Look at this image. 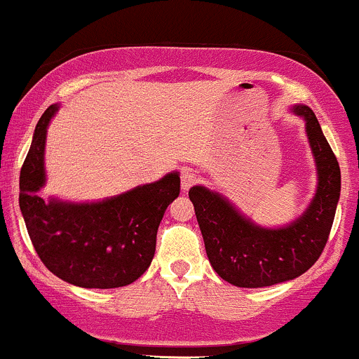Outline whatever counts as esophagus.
Wrapping results in <instances>:
<instances>
[{
  "instance_id": "1",
  "label": "esophagus",
  "mask_w": 359,
  "mask_h": 359,
  "mask_svg": "<svg viewBox=\"0 0 359 359\" xmlns=\"http://www.w3.org/2000/svg\"><path fill=\"white\" fill-rule=\"evenodd\" d=\"M196 182H197L196 172H194L192 168L184 167L182 170H180V187H182V191H189L191 185H194Z\"/></svg>"
}]
</instances>
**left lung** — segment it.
I'll list each match as a JSON object with an SVG mask.
<instances>
[{"mask_svg":"<svg viewBox=\"0 0 359 359\" xmlns=\"http://www.w3.org/2000/svg\"><path fill=\"white\" fill-rule=\"evenodd\" d=\"M306 119V133L317 167V191L309 208L290 224L262 228L243 216L219 192L194 185L189 199L203 233L212 269L231 285L270 287L300 277L323 253L341 192V170L314 111L294 106Z\"/></svg>","mask_w":359,"mask_h":359,"instance_id":"8db88e82","label":"left lung"}]
</instances>
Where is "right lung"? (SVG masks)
<instances>
[{
  "instance_id": "1",
  "label": "right lung",
  "mask_w": 359,
  "mask_h": 359,
  "mask_svg": "<svg viewBox=\"0 0 359 359\" xmlns=\"http://www.w3.org/2000/svg\"><path fill=\"white\" fill-rule=\"evenodd\" d=\"M59 106H48L35 128L20 172V209L28 236L53 275L84 288H116L145 273L168 204L179 197L180 177L167 174L101 203L43 201L47 126Z\"/></svg>"
}]
</instances>
